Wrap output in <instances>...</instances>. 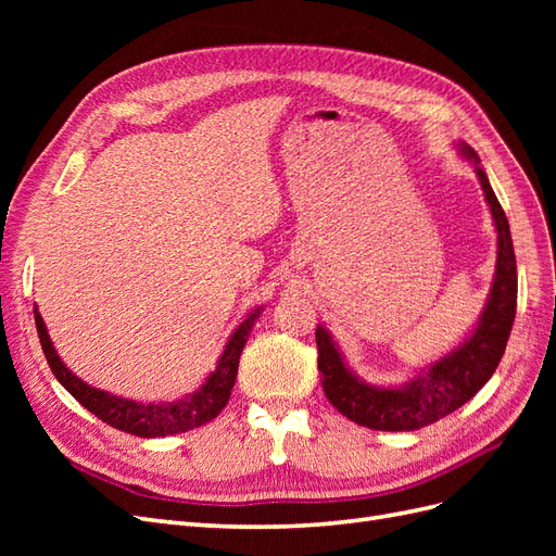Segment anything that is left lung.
Wrapping results in <instances>:
<instances>
[{
	"mask_svg": "<svg viewBox=\"0 0 556 556\" xmlns=\"http://www.w3.org/2000/svg\"><path fill=\"white\" fill-rule=\"evenodd\" d=\"M459 153L473 162L486 204H490L496 233V274L492 292L476 331L452 350L450 355L422 368L419 376L403 387H376L359 380L345 366L339 348L325 327L315 329L317 368L323 374V390L331 406L352 422L376 431H415L439 422L441 417L462 408L492 378L506 352L517 308V264L508 217L492 190L480 157L462 143Z\"/></svg>",
	"mask_w": 556,
	"mask_h": 556,
	"instance_id": "obj_1",
	"label": "left lung"
}]
</instances>
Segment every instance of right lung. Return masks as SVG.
Masks as SVG:
<instances>
[{"label": "right lung", "mask_w": 556, "mask_h": 556, "mask_svg": "<svg viewBox=\"0 0 556 556\" xmlns=\"http://www.w3.org/2000/svg\"><path fill=\"white\" fill-rule=\"evenodd\" d=\"M260 311L262 308L252 311L239 325V329L231 333L223 357L217 359L215 371L206 378V382L201 384L194 394L178 401H157V403H139L123 396H113L109 392L94 390V387H90L88 382H83L62 364L53 343H50L43 317L37 308H35V323H37L41 350L48 359L50 371H53V376L62 382L64 390L70 392L83 408H88L92 415H97L102 422L111 425L117 431L141 435V439H157V435H172V433L197 429L220 415V410L227 406L233 382H237L241 352L248 343L252 327H255Z\"/></svg>", "instance_id": "right-lung-1"}]
</instances>
